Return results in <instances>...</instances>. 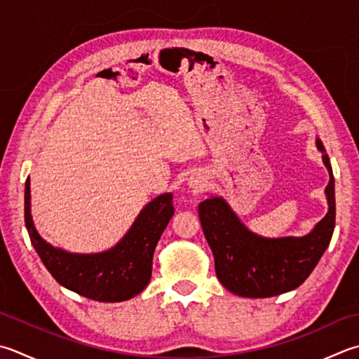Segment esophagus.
Segmentation results:
<instances>
[{"mask_svg":"<svg viewBox=\"0 0 359 359\" xmlns=\"http://www.w3.org/2000/svg\"><path fill=\"white\" fill-rule=\"evenodd\" d=\"M188 185L189 188H193L194 191H202L203 187H205V182H203L201 175H191V177L188 179Z\"/></svg>","mask_w":359,"mask_h":359,"instance_id":"obj_1","label":"esophagus"}]
</instances>
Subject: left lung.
<instances>
[{"label": "left lung", "mask_w": 359, "mask_h": 359, "mask_svg": "<svg viewBox=\"0 0 359 359\" xmlns=\"http://www.w3.org/2000/svg\"><path fill=\"white\" fill-rule=\"evenodd\" d=\"M318 149L330 174L325 188L328 212L305 236L263 238L244 226L222 198L199 203V219L215 257V271L230 292L263 299L299 287L319 263L332 241L336 219L334 177L320 140Z\"/></svg>", "instance_id": "1"}]
</instances>
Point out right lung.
I'll return each mask as SVG.
<instances>
[{"label":"right lung","mask_w":359,"mask_h":359,"mask_svg":"<svg viewBox=\"0 0 359 359\" xmlns=\"http://www.w3.org/2000/svg\"><path fill=\"white\" fill-rule=\"evenodd\" d=\"M172 215V194H160L140 212L115 248L100 254H69L48 244L35 230L29 177L25 185L26 229L45 268L59 285L97 302L129 300L144 290L151 280L154 250Z\"/></svg>","instance_id":"add662e5"}]
</instances>
